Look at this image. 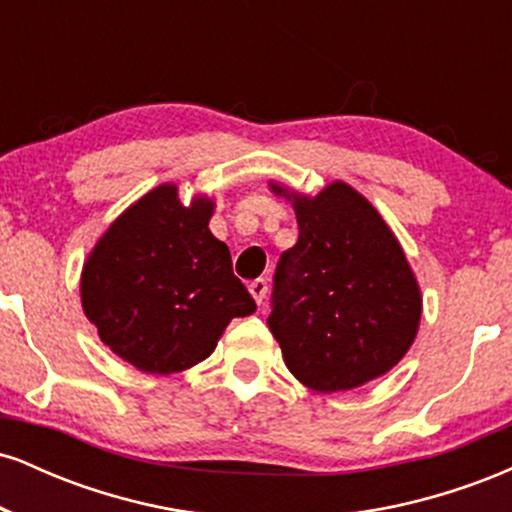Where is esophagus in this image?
<instances>
[{"mask_svg":"<svg viewBox=\"0 0 512 512\" xmlns=\"http://www.w3.org/2000/svg\"><path fill=\"white\" fill-rule=\"evenodd\" d=\"M267 291H269V286H267V279H255L250 284V293H252V298H255L257 303H264V298H267Z\"/></svg>","mask_w":512,"mask_h":512,"instance_id":"esophagus-1","label":"esophagus"}]
</instances>
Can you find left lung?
I'll return each instance as SVG.
<instances>
[{"instance_id": "1", "label": "left lung", "mask_w": 512, "mask_h": 512, "mask_svg": "<svg viewBox=\"0 0 512 512\" xmlns=\"http://www.w3.org/2000/svg\"><path fill=\"white\" fill-rule=\"evenodd\" d=\"M293 202L298 243L274 274L269 330L286 366L315 392L380 378L402 361L421 320V291L402 245L366 197L346 182Z\"/></svg>"}]
</instances>
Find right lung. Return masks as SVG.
I'll return each instance as SVG.
<instances>
[{
	"instance_id": "add662e5",
	"label": "right lung",
	"mask_w": 512,
	"mask_h": 512,
	"mask_svg": "<svg viewBox=\"0 0 512 512\" xmlns=\"http://www.w3.org/2000/svg\"><path fill=\"white\" fill-rule=\"evenodd\" d=\"M214 202H180L158 185L122 211L81 272V305L98 337L144 373H180L204 361L233 317L255 301L233 274L228 245L211 236Z\"/></svg>"
}]
</instances>
